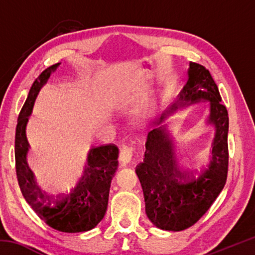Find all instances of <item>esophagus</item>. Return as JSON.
I'll return each instance as SVG.
<instances>
[{"label": "esophagus", "mask_w": 255, "mask_h": 255, "mask_svg": "<svg viewBox=\"0 0 255 255\" xmlns=\"http://www.w3.org/2000/svg\"><path fill=\"white\" fill-rule=\"evenodd\" d=\"M133 155V147L132 146L124 145L123 149L120 150V161L124 164V165H127L128 163H130L131 158Z\"/></svg>", "instance_id": "esophagus-1"}]
</instances>
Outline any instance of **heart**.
<instances>
[{
    "instance_id": "obj_1",
    "label": "heart",
    "mask_w": 255,
    "mask_h": 255,
    "mask_svg": "<svg viewBox=\"0 0 255 255\" xmlns=\"http://www.w3.org/2000/svg\"><path fill=\"white\" fill-rule=\"evenodd\" d=\"M138 116H139V117H138L139 120H143V118H145V114H143V112H139V115Z\"/></svg>"
}]
</instances>
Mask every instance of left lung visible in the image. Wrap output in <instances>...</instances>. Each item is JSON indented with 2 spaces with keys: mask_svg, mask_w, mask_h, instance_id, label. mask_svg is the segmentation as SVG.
I'll use <instances>...</instances> for the list:
<instances>
[{
  "mask_svg": "<svg viewBox=\"0 0 255 255\" xmlns=\"http://www.w3.org/2000/svg\"><path fill=\"white\" fill-rule=\"evenodd\" d=\"M188 80L174 102L148 132L144 161L136 173L144 192L145 211L153 225L179 232L192 226L210 208L226 183L228 170V114L208 70L190 63ZM209 102L206 123L215 128L209 165L199 172L181 171L176 164L174 138L163 122L179 109Z\"/></svg>",
  "mask_w": 255,
  "mask_h": 255,
  "instance_id": "obj_1",
  "label": "left lung"
}]
</instances>
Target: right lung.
Wrapping results in <instances>:
<instances>
[{
    "label": "right lung",
    "instance_id": "right-lung-1",
    "mask_svg": "<svg viewBox=\"0 0 255 255\" xmlns=\"http://www.w3.org/2000/svg\"><path fill=\"white\" fill-rule=\"evenodd\" d=\"M59 65L57 63L46 68L37 77L20 111L14 140L16 178L25 201L47 225L65 233L88 232L106 215L111 180L118 169L117 146L102 145L90 149L79 182L70 192L57 197L47 196L38 188L27 163L25 127L38 94Z\"/></svg>",
    "mask_w": 255,
    "mask_h": 255
}]
</instances>
